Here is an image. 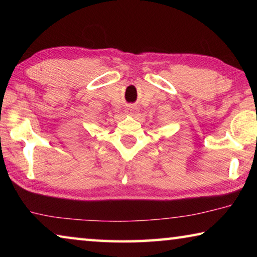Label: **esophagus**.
I'll return each instance as SVG.
<instances>
[{
  "mask_svg": "<svg viewBox=\"0 0 257 257\" xmlns=\"http://www.w3.org/2000/svg\"><path fill=\"white\" fill-rule=\"evenodd\" d=\"M136 111H137V108L134 107V106H129V107L125 108V112H127L128 114H134V113H136Z\"/></svg>",
  "mask_w": 257,
  "mask_h": 257,
  "instance_id": "esophagus-1",
  "label": "esophagus"
}]
</instances>
